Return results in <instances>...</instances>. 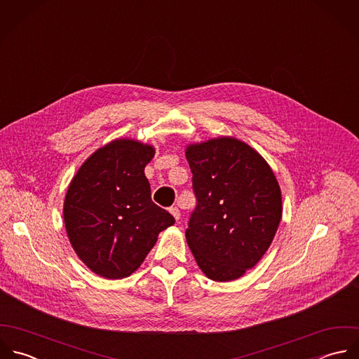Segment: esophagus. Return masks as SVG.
Masks as SVG:
<instances>
[{"label":"esophagus","mask_w":359,"mask_h":359,"mask_svg":"<svg viewBox=\"0 0 359 359\" xmlns=\"http://www.w3.org/2000/svg\"><path fill=\"white\" fill-rule=\"evenodd\" d=\"M170 213L172 215V217H174L175 220H180V217H181V212H180V209H178V208H171V209H170Z\"/></svg>","instance_id":"1"}]
</instances>
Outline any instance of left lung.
<instances>
[{
  "instance_id": "obj_1",
  "label": "left lung",
  "mask_w": 359,
  "mask_h": 359,
  "mask_svg": "<svg viewBox=\"0 0 359 359\" xmlns=\"http://www.w3.org/2000/svg\"><path fill=\"white\" fill-rule=\"evenodd\" d=\"M185 156L198 201L188 246L206 277L237 280L263 257L278 229L277 178L253 147L233 136L191 143Z\"/></svg>"
}]
</instances>
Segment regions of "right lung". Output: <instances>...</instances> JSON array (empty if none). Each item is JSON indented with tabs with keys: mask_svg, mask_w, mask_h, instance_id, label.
<instances>
[{
	"mask_svg": "<svg viewBox=\"0 0 359 359\" xmlns=\"http://www.w3.org/2000/svg\"><path fill=\"white\" fill-rule=\"evenodd\" d=\"M154 147L114 139L90 154L72 178L64 201V223L78 257L97 276H130L175 223L151 202L146 164Z\"/></svg>",
	"mask_w": 359,
	"mask_h": 359,
	"instance_id": "obj_1",
	"label": "right lung"
}]
</instances>
